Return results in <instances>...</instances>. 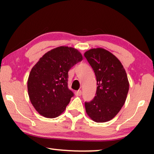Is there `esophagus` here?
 <instances>
[{
  "label": "esophagus",
  "instance_id": "esophagus-1",
  "mask_svg": "<svg viewBox=\"0 0 154 154\" xmlns=\"http://www.w3.org/2000/svg\"><path fill=\"white\" fill-rule=\"evenodd\" d=\"M75 94L76 96H81L82 94V91H81V90H78V91H75Z\"/></svg>",
  "mask_w": 154,
  "mask_h": 154
}]
</instances>
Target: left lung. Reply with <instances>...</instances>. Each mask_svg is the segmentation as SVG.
I'll return each instance as SVG.
<instances>
[{"instance_id":"8db88e82","label":"left lung","mask_w":154,"mask_h":154,"mask_svg":"<svg viewBox=\"0 0 154 154\" xmlns=\"http://www.w3.org/2000/svg\"><path fill=\"white\" fill-rule=\"evenodd\" d=\"M97 79L96 95L85 102V111L97 123L113 119L125 104L129 90L127 73L116 57L103 48H93L84 54Z\"/></svg>"}]
</instances>
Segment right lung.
Returning a JSON list of instances; mask_svg holds the SVG:
<instances>
[{
	"instance_id": "1",
	"label": "right lung",
	"mask_w": 154,
	"mask_h": 154,
	"mask_svg": "<svg viewBox=\"0 0 154 154\" xmlns=\"http://www.w3.org/2000/svg\"><path fill=\"white\" fill-rule=\"evenodd\" d=\"M82 60L78 50L60 46L46 52L31 69L27 82L29 97L41 116L53 119L64 112L73 96L68 88V72Z\"/></svg>"
}]
</instances>
